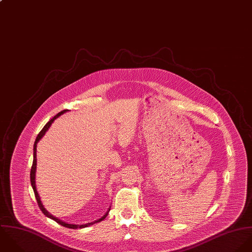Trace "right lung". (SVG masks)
<instances>
[{
	"mask_svg": "<svg viewBox=\"0 0 252 252\" xmlns=\"http://www.w3.org/2000/svg\"><path fill=\"white\" fill-rule=\"evenodd\" d=\"M68 110H63V111H61V112H59L56 116H54L52 119H51V121L43 127V129L40 131V133L38 134V136H37V138H36V140H35V143H34V158H33V164H32V167H31V171H30V180H31V185H32V188H33V190H34V194H35V197H36V200H37V202H38V205H39V207H40V209L43 211V213L47 216V217H49V218H51L52 220H54L55 222H57L58 224H60L61 226H64V227H66V228H70V229H78V228H80V229H82V228H86V227H89V226H91V225H94V224H95V223H97V222H100L102 220H104L105 218H106V216L108 215V212L110 211V208L108 209V211H107V213H105L102 217H101L100 219H98V220H96V221H94V222H92V223H88V224H83V225H76V224H68V223H66V222H64V221H62V220H60V219H58V218H56V217H54V216H52L51 214H50L47 210H46V208L44 207V205H43V203H42V201H41V199H40V196H39V194H38V192H37V189H36V181H35V176H36V165H37V143L39 142V140L45 135V133L47 132V130L50 128V126H51V124L53 123V121L56 119V118H58L60 115H62V114H64L65 112H67Z\"/></svg>",
	"mask_w": 252,
	"mask_h": 252,
	"instance_id": "obj_1",
	"label": "right lung"
}]
</instances>
